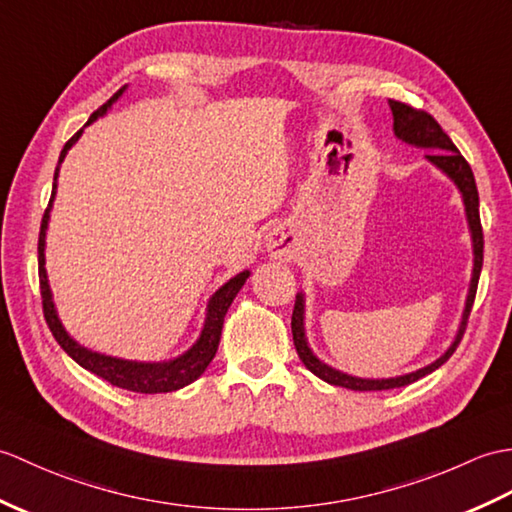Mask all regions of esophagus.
I'll use <instances>...</instances> for the list:
<instances>
[{"instance_id": "1", "label": "esophagus", "mask_w": 512, "mask_h": 512, "mask_svg": "<svg viewBox=\"0 0 512 512\" xmlns=\"http://www.w3.org/2000/svg\"><path fill=\"white\" fill-rule=\"evenodd\" d=\"M264 246L270 257L275 259H290L294 255V248H296V235L290 227H285V224H279V227L270 229L266 233V240Z\"/></svg>"}]
</instances>
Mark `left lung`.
Masks as SVG:
<instances>
[{
  "instance_id": "obj_1",
  "label": "left lung",
  "mask_w": 512,
  "mask_h": 512,
  "mask_svg": "<svg viewBox=\"0 0 512 512\" xmlns=\"http://www.w3.org/2000/svg\"><path fill=\"white\" fill-rule=\"evenodd\" d=\"M388 106L392 111V133L401 141V144H408L412 148H421L425 152V161L432 163L436 170H441L451 183L456 185L462 198V207H465V218H467V227L471 235V253H473V268H471V279H469V290H467V299H465V310H462L460 323L456 329V336L451 340L449 347L438 355L434 362H430L423 368H417V371L406 373V375H397V377H355L344 371H338V368L329 366L323 362L314 353L310 347V340H307L305 334V294L299 292L296 294V303H294V312H292V338H294V347L296 353H299L301 362L307 366V371H312L316 377L323 379V382L331 386H342V388H351V390H390V388H401L408 386L417 379L434 373L438 366H443L451 353L456 351L458 342L462 340V334H465L467 327V318L471 314V305L475 299V290H478V279L482 272V248H484V237H482V224H480V198H478V187H475V178L469 168V163L465 157L458 152L445 130L438 126L432 115H427L423 111L412 109V106L388 100Z\"/></svg>"
}]
</instances>
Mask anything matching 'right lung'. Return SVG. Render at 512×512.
Returning <instances> with one entry per match:
<instances>
[{
	"label": "right lung",
	"mask_w": 512,
	"mask_h": 512,
	"mask_svg": "<svg viewBox=\"0 0 512 512\" xmlns=\"http://www.w3.org/2000/svg\"><path fill=\"white\" fill-rule=\"evenodd\" d=\"M126 87L128 85H124L120 91H117L109 102L102 104L100 109L89 117V122L82 126L78 133L67 141L65 148L61 150V157H58V165H56V172H54L52 198H50V205H47V209H45V216H43V222H41V233H39V281H41L43 312H45L47 327H50L56 342L61 344L63 351L69 355L71 360L78 362L82 368H87V371H91L93 375H98V377L106 379V382H111L117 388L133 390V392H146V395H157V392L181 390L192 382H196V379L207 371V366L211 364L213 355H216V351H218L224 316H227L237 292L244 288L246 279L251 277V270L237 272L235 277H231L227 283H222L220 288L209 296L207 307H205V323H202L198 338L194 340V344L187 351L178 353L176 358H170V360L139 362V360L117 358V355H106V353H100V351H93V349L85 347V344H80L65 329L61 316H58L54 294H52V288H50V279H47V270H45V240H47V227H50V213H52L54 198H56L58 174H61V165L67 157V152L74 148V144L82 135V130L109 113L111 106L124 95Z\"/></svg>",
	"instance_id": "add662e5"
}]
</instances>
